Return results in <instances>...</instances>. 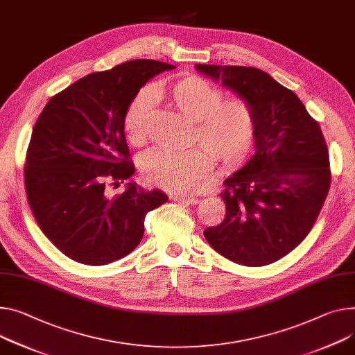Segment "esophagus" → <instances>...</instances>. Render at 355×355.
I'll list each match as a JSON object with an SVG mask.
<instances>
[{
  "mask_svg": "<svg viewBox=\"0 0 355 355\" xmlns=\"http://www.w3.org/2000/svg\"><path fill=\"white\" fill-rule=\"evenodd\" d=\"M172 199L178 203H182V205H196L198 203V199L196 198H190V196H172Z\"/></svg>",
  "mask_w": 355,
  "mask_h": 355,
  "instance_id": "1",
  "label": "esophagus"
}]
</instances>
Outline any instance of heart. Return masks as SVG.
<instances>
[{
	"label": "heart",
	"mask_w": 355,
	"mask_h": 355,
	"mask_svg": "<svg viewBox=\"0 0 355 355\" xmlns=\"http://www.w3.org/2000/svg\"><path fill=\"white\" fill-rule=\"evenodd\" d=\"M152 96L169 101L195 121V139L205 148L156 149L146 153L141 169L148 183L173 193L192 192L210 171L213 157L223 165H234L248 155L256 125L252 106L240 98L222 99L220 89L195 75L172 84H157L150 94L141 92L128 103L122 128L133 146H142L148 139Z\"/></svg>",
	"instance_id": "1"
}]
</instances>
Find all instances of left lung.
<instances>
[{"instance_id":"obj_1","label":"left lung","mask_w":355,"mask_h":355,"mask_svg":"<svg viewBox=\"0 0 355 355\" xmlns=\"http://www.w3.org/2000/svg\"><path fill=\"white\" fill-rule=\"evenodd\" d=\"M196 69L246 101L254 114L256 153L225 180V220L205 230L210 246L250 267L275 263L313 229L329 195V150L298 96L253 67Z\"/></svg>"}]
</instances>
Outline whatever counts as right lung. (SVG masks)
Wrapping results in <instances>:
<instances>
[{"instance_id": "add662e5", "label": "right lung", "mask_w": 355, "mask_h": 355, "mask_svg": "<svg viewBox=\"0 0 355 355\" xmlns=\"http://www.w3.org/2000/svg\"><path fill=\"white\" fill-rule=\"evenodd\" d=\"M176 68L135 60L76 80L45 105L24 166L25 192L42 233L69 259L103 266L129 254L144 237L148 211L168 202L135 182L107 198L105 184L129 179L122 118L155 75Z\"/></svg>"}]
</instances>
